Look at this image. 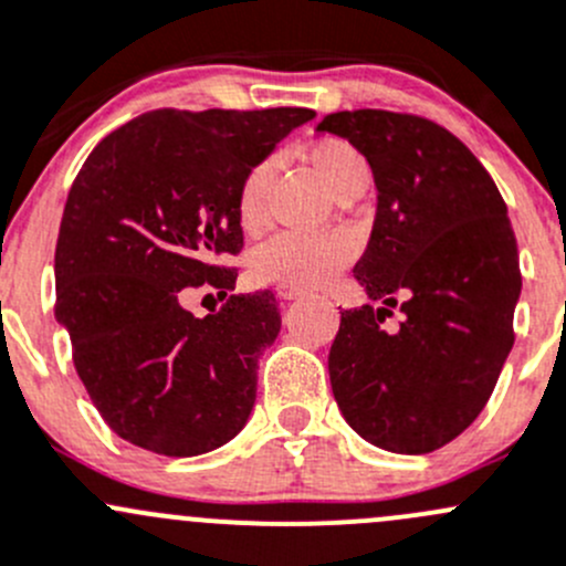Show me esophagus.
I'll list each match as a JSON object with an SVG mask.
<instances>
[{
    "label": "esophagus",
    "mask_w": 566,
    "mask_h": 566,
    "mask_svg": "<svg viewBox=\"0 0 566 566\" xmlns=\"http://www.w3.org/2000/svg\"><path fill=\"white\" fill-rule=\"evenodd\" d=\"M276 293H279V298H284V301H293V298H304V295H306V290H301V287H293V284H279V287H276Z\"/></svg>",
    "instance_id": "obj_1"
}]
</instances>
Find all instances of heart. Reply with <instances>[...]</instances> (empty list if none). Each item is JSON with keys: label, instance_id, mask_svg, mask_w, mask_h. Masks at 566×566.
Returning a JSON list of instances; mask_svg holds the SVG:
<instances>
[{"label": "heart", "instance_id": "b5f03b06", "mask_svg": "<svg viewBox=\"0 0 566 566\" xmlns=\"http://www.w3.org/2000/svg\"><path fill=\"white\" fill-rule=\"evenodd\" d=\"M304 160L334 196L356 185H367L370 168L361 151L343 137H321L304 149ZM273 160H260L245 171L238 188V221L245 232L265 227V199L271 188ZM354 240L343 232L328 234H276L256 245L249 256L251 276L262 284L321 287L354 260Z\"/></svg>", "mask_w": 566, "mask_h": 566}]
</instances>
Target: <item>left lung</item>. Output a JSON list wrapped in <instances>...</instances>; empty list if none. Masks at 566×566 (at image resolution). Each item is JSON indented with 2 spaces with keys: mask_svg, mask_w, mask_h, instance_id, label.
Returning <instances> with one entry per match:
<instances>
[{
  "mask_svg": "<svg viewBox=\"0 0 566 566\" xmlns=\"http://www.w3.org/2000/svg\"><path fill=\"white\" fill-rule=\"evenodd\" d=\"M317 132L354 144L378 190L370 243L354 265L370 304L339 312L334 400L361 440L431 453L481 415L514 345L523 276L506 205L479 157L429 118L343 109ZM392 305L405 321L387 335Z\"/></svg>",
  "mask_w": 566,
  "mask_h": 566,
  "instance_id": "obj_1",
  "label": "left lung"
}]
</instances>
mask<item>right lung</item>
I'll list each match as a JSON object with an SVG mask.
<instances>
[{
    "label": "right lung",
    "instance_id": "right-lung-1",
    "mask_svg": "<svg viewBox=\"0 0 566 566\" xmlns=\"http://www.w3.org/2000/svg\"><path fill=\"white\" fill-rule=\"evenodd\" d=\"M306 107L151 109L109 132L69 190L54 317L74 367L120 440L199 457L232 440L256 398V361L282 328L271 290L227 295L240 254L238 188ZM210 283L228 304L207 318L181 306Z\"/></svg>",
    "mask_w": 566,
    "mask_h": 566
}]
</instances>
